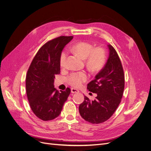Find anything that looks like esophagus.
Instances as JSON below:
<instances>
[{"label":"esophagus","mask_w":151,"mask_h":151,"mask_svg":"<svg viewBox=\"0 0 151 151\" xmlns=\"http://www.w3.org/2000/svg\"><path fill=\"white\" fill-rule=\"evenodd\" d=\"M78 92H79L78 90L76 89V88H72V89H71V93H77Z\"/></svg>","instance_id":"obj_1"}]
</instances>
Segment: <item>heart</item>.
Returning <instances> with one entry per match:
<instances>
[{
	"mask_svg": "<svg viewBox=\"0 0 151 151\" xmlns=\"http://www.w3.org/2000/svg\"><path fill=\"white\" fill-rule=\"evenodd\" d=\"M72 50L82 59H86V64L93 69L101 68L105 61V54L102 48L94 49L91 44L87 42H79L72 47ZM67 52L62 51L60 56V65L65 68L66 65ZM88 79L87 74L84 72L73 73L68 77V81L70 85L75 87L81 86Z\"/></svg>",
	"mask_w": 151,
	"mask_h": 151,
	"instance_id": "b5f03b06",
	"label": "heart"
}]
</instances>
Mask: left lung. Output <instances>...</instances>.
<instances>
[{
	"mask_svg": "<svg viewBox=\"0 0 151 151\" xmlns=\"http://www.w3.org/2000/svg\"><path fill=\"white\" fill-rule=\"evenodd\" d=\"M109 55L104 67L94 80L88 84L87 89L96 93L94 101L84 96L79 105V113L86 121L100 124L108 120L119 105L124 89V74L116 51L107 45Z\"/></svg>",
	"mask_w": 151,
	"mask_h": 151,
	"instance_id": "obj_1",
	"label": "left lung"
}]
</instances>
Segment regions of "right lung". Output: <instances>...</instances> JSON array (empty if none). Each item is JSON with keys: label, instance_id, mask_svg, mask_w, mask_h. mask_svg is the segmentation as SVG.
<instances>
[{"label": "right lung", "instance_id": "right-lung-1", "mask_svg": "<svg viewBox=\"0 0 151 151\" xmlns=\"http://www.w3.org/2000/svg\"><path fill=\"white\" fill-rule=\"evenodd\" d=\"M73 37L61 36L46 42L33 59L27 73L26 92L30 108L43 121L58 117L70 93L54 88L55 76L60 73V56Z\"/></svg>", "mask_w": 151, "mask_h": 151}]
</instances>
